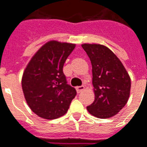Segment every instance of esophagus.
<instances>
[{"instance_id": "34e87169", "label": "esophagus", "mask_w": 147, "mask_h": 147, "mask_svg": "<svg viewBox=\"0 0 147 147\" xmlns=\"http://www.w3.org/2000/svg\"><path fill=\"white\" fill-rule=\"evenodd\" d=\"M76 89H77V91H78V93H80L81 91H83V90H84V85L78 86V87H77V88H76Z\"/></svg>"}]
</instances>
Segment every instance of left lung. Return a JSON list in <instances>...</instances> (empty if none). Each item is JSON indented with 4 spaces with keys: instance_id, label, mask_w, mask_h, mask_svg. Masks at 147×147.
<instances>
[{
    "instance_id": "1",
    "label": "left lung",
    "mask_w": 147,
    "mask_h": 147,
    "mask_svg": "<svg viewBox=\"0 0 147 147\" xmlns=\"http://www.w3.org/2000/svg\"><path fill=\"white\" fill-rule=\"evenodd\" d=\"M92 65L94 101L87 107L99 119L116 115L127 103L131 80L122 62L108 47L99 44H83Z\"/></svg>"
}]
</instances>
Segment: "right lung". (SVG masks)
I'll return each mask as SVG.
<instances>
[{
    "label": "right lung",
    "instance_id": "1",
    "mask_svg": "<svg viewBox=\"0 0 147 147\" xmlns=\"http://www.w3.org/2000/svg\"><path fill=\"white\" fill-rule=\"evenodd\" d=\"M75 44L50 41L42 46L28 63L22 85L32 111L41 118L55 119L67 113L77 95L67 84L63 67Z\"/></svg>",
    "mask_w": 147,
    "mask_h": 147
}]
</instances>
